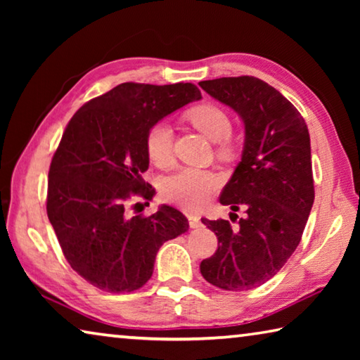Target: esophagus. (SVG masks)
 <instances>
[{"label": "esophagus", "instance_id": "esophagus-1", "mask_svg": "<svg viewBox=\"0 0 360 360\" xmlns=\"http://www.w3.org/2000/svg\"><path fill=\"white\" fill-rule=\"evenodd\" d=\"M188 227L191 229H198L200 225H202V221H200V217L197 214H188Z\"/></svg>", "mask_w": 360, "mask_h": 360}]
</instances>
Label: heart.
I'll return each mask as SVG.
<instances>
[{"label": "heart", "mask_w": 360, "mask_h": 360, "mask_svg": "<svg viewBox=\"0 0 360 360\" xmlns=\"http://www.w3.org/2000/svg\"><path fill=\"white\" fill-rule=\"evenodd\" d=\"M187 120L211 141H217V155L230 158L236 152V139L230 133L231 119L224 108L211 103L188 109ZM146 152L158 168L173 165V131L167 122H157L146 133ZM221 184L219 174L211 169L181 168L168 176L162 186L167 202L187 211H197L210 202Z\"/></svg>", "instance_id": "b5f03b06"}]
</instances>
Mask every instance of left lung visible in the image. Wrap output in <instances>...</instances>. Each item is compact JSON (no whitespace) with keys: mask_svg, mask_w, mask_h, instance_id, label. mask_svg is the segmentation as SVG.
<instances>
[{"mask_svg":"<svg viewBox=\"0 0 360 360\" xmlns=\"http://www.w3.org/2000/svg\"><path fill=\"white\" fill-rule=\"evenodd\" d=\"M198 84L245 124L241 162L224 187L221 203L233 211L246 210L238 227L225 219H202L217 236V251L200 264V271L219 289H254L275 276L294 254L311 211L308 127L297 108L262 79L238 76Z\"/></svg>","mask_w":360,"mask_h":360,"instance_id":"obj_1","label":"left lung"}]
</instances>
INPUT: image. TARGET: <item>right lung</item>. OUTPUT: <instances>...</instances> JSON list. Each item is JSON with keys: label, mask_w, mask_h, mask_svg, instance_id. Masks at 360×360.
Here are the masks:
<instances>
[{"label": "right lung", "mask_w": 360, "mask_h": 360, "mask_svg": "<svg viewBox=\"0 0 360 360\" xmlns=\"http://www.w3.org/2000/svg\"><path fill=\"white\" fill-rule=\"evenodd\" d=\"M200 98L191 82H124L85 103L66 125L49 168L46 208L65 259L95 288H143L160 246L187 231V217L172 206L129 216L127 205L155 193L141 178L149 168L146 133Z\"/></svg>", "instance_id": "add662e5"}]
</instances>
